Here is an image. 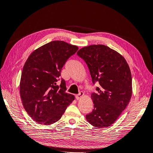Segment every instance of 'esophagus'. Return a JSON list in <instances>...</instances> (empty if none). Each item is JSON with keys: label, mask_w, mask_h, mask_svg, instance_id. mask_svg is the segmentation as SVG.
I'll return each mask as SVG.
<instances>
[{"label": "esophagus", "mask_w": 153, "mask_h": 153, "mask_svg": "<svg viewBox=\"0 0 153 153\" xmlns=\"http://www.w3.org/2000/svg\"><path fill=\"white\" fill-rule=\"evenodd\" d=\"M83 95H84V94H83V91H80V92L79 93L78 95H76V96H75L76 99V100H79Z\"/></svg>", "instance_id": "34e87169"}]
</instances>
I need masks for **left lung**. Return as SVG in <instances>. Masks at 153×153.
<instances>
[{
  "label": "left lung",
  "instance_id": "obj_1",
  "mask_svg": "<svg viewBox=\"0 0 153 153\" xmlns=\"http://www.w3.org/2000/svg\"><path fill=\"white\" fill-rule=\"evenodd\" d=\"M87 65L93 84L99 83L91 95L94 109L86 115L96 127L111 126L126 108L132 95L131 73L125 58L103 45L84 47L77 52Z\"/></svg>",
  "mask_w": 153,
  "mask_h": 153
}]
</instances>
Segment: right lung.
<instances>
[{"label": "right lung", "mask_w": 153, "mask_h": 153, "mask_svg": "<svg viewBox=\"0 0 153 153\" xmlns=\"http://www.w3.org/2000/svg\"><path fill=\"white\" fill-rule=\"evenodd\" d=\"M78 50L63 41H53L34 51L23 67L20 95L26 111L36 123L50 125L59 120L75 97L65 92L61 71Z\"/></svg>", "instance_id": "1"}]
</instances>
